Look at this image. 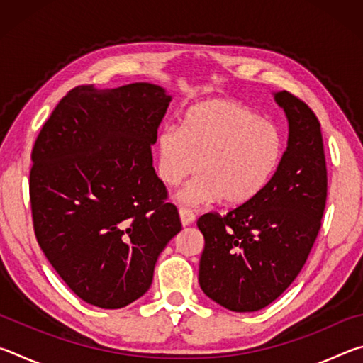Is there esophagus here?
<instances>
[{
  "label": "esophagus",
  "instance_id": "obj_1",
  "mask_svg": "<svg viewBox=\"0 0 363 363\" xmlns=\"http://www.w3.org/2000/svg\"><path fill=\"white\" fill-rule=\"evenodd\" d=\"M179 216H181V223H182V225L186 227V225H190L195 220V214L190 211V210H187V208H181L179 210Z\"/></svg>",
  "mask_w": 363,
  "mask_h": 363
}]
</instances>
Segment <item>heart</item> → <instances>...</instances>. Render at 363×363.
Returning a JSON list of instances; mask_svg holds the SVG:
<instances>
[{"label":"heart","instance_id":"heart-1","mask_svg":"<svg viewBox=\"0 0 363 363\" xmlns=\"http://www.w3.org/2000/svg\"><path fill=\"white\" fill-rule=\"evenodd\" d=\"M284 153V134L272 121L240 102L208 99L189 107L179 128L158 134L157 173L173 187L201 171L177 195L186 205L220 196L227 205H243L267 187Z\"/></svg>","mask_w":363,"mask_h":363}]
</instances>
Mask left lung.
I'll list each match as a JSON object with an SVG mask.
<instances>
[{"mask_svg": "<svg viewBox=\"0 0 363 363\" xmlns=\"http://www.w3.org/2000/svg\"><path fill=\"white\" fill-rule=\"evenodd\" d=\"M288 120L286 150L262 192L220 218L196 220L203 233L199 284L232 312H255L277 299L303 269L327 201L323 139L314 112L298 97L272 93Z\"/></svg>", "mask_w": 363, "mask_h": 363, "instance_id": "obj_1", "label": "left lung"}]
</instances>
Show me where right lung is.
I'll list each match as a JSON object with an SVG mask.
<instances>
[{"label":"right lung","mask_w":363,"mask_h":363,"mask_svg":"<svg viewBox=\"0 0 363 363\" xmlns=\"http://www.w3.org/2000/svg\"><path fill=\"white\" fill-rule=\"evenodd\" d=\"M171 99L152 83L78 86L35 143L36 240L67 286L101 309H121L145 294L160 253L182 229L152 164Z\"/></svg>","instance_id":"1"}]
</instances>
